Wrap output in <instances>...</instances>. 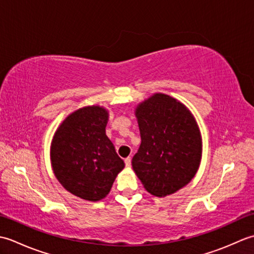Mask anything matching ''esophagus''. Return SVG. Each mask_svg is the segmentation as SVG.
Instances as JSON below:
<instances>
[{
  "label": "esophagus",
  "mask_w": 254,
  "mask_h": 254,
  "mask_svg": "<svg viewBox=\"0 0 254 254\" xmlns=\"http://www.w3.org/2000/svg\"><path fill=\"white\" fill-rule=\"evenodd\" d=\"M131 157H127L126 159H124V163H126V166L127 167H131Z\"/></svg>",
  "instance_id": "1"
}]
</instances>
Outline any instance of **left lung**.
I'll list each match as a JSON object with an SVG mask.
<instances>
[{"label": "left lung", "instance_id": "1", "mask_svg": "<svg viewBox=\"0 0 254 254\" xmlns=\"http://www.w3.org/2000/svg\"><path fill=\"white\" fill-rule=\"evenodd\" d=\"M141 145L133 170L155 196H167L190 182L202 158V137L188 108L165 94H154L135 109Z\"/></svg>", "mask_w": 254, "mask_h": 254}]
</instances>
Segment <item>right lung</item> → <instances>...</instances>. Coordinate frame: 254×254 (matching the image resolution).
I'll return each mask as SVG.
<instances>
[{"instance_id":"1","label":"right lung","mask_w":254,"mask_h":254,"mask_svg":"<svg viewBox=\"0 0 254 254\" xmlns=\"http://www.w3.org/2000/svg\"><path fill=\"white\" fill-rule=\"evenodd\" d=\"M108 118L104 107L80 108L60 124L51 143V165L58 181L86 201L106 197L124 168L106 135Z\"/></svg>"}]
</instances>
